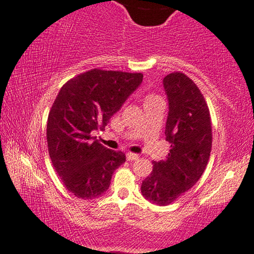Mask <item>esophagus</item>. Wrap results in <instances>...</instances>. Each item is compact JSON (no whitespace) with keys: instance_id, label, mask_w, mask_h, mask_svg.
<instances>
[{"instance_id":"esophagus-1","label":"esophagus","mask_w":254,"mask_h":254,"mask_svg":"<svg viewBox=\"0 0 254 254\" xmlns=\"http://www.w3.org/2000/svg\"><path fill=\"white\" fill-rule=\"evenodd\" d=\"M138 158H139V155L136 153H131V152H127V159L129 161H134V160H137Z\"/></svg>"}]
</instances>
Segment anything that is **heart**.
Returning <instances> with one entry per match:
<instances>
[{"label":"heart","instance_id":"heart-1","mask_svg":"<svg viewBox=\"0 0 254 254\" xmlns=\"http://www.w3.org/2000/svg\"><path fill=\"white\" fill-rule=\"evenodd\" d=\"M159 99L155 95H147L145 97V103H148V102H153V101H158Z\"/></svg>","mask_w":254,"mask_h":254}]
</instances>
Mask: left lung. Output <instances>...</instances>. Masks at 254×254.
<instances>
[{"instance_id": "obj_1", "label": "left lung", "mask_w": 254, "mask_h": 254, "mask_svg": "<svg viewBox=\"0 0 254 254\" xmlns=\"http://www.w3.org/2000/svg\"><path fill=\"white\" fill-rule=\"evenodd\" d=\"M168 99L165 136L171 150L165 160L153 161V171L141 184V194L158 205H167L200 180L211 152L210 113L194 81L184 73L164 77Z\"/></svg>"}]
</instances>
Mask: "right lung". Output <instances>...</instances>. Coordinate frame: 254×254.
Masks as SVG:
<instances>
[{
  "mask_svg": "<svg viewBox=\"0 0 254 254\" xmlns=\"http://www.w3.org/2000/svg\"><path fill=\"white\" fill-rule=\"evenodd\" d=\"M143 81L141 73L94 68L67 81L47 118L51 161L67 190L77 198L103 195L125 154L94 140Z\"/></svg>",
  "mask_w": 254,
  "mask_h": 254,
  "instance_id": "add662e5",
  "label": "right lung"
}]
</instances>
